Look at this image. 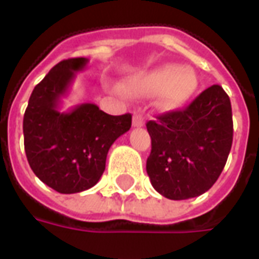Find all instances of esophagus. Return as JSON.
Returning <instances> with one entry per match:
<instances>
[{
	"label": "esophagus",
	"instance_id": "34e87169",
	"mask_svg": "<svg viewBox=\"0 0 259 259\" xmlns=\"http://www.w3.org/2000/svg\"><path fill=\"white\" fill-rule=\"evenodd\" d=\"M133 126L135 127H141L144 126V116L141 113H135L133 115Z\"/></svg>",
	"mask_w": 259,
	"mask_h": 259
}]
</instances>
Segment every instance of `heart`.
I'll return each mask as SVG.
<instances>
[{
	"mask_svg": "<svg viewBox=\"0 0 259 259\" xmlns=\"http://www.w3.org/2000/svg\"><path fill=\"white\" fill-rule=\"evenodd\" d=\"M197 87V76L190 68L178 65H162L135 76L127 81L124 90L133 96H152L159 93L158 105L172 109L193 94Z\"/></svg>",
	"mask_w": 259,
	"mask_h": 259,
	"instance_id": "1",
	"label": "heart"
}]
</instances>
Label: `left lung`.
Masks as SVG:
<instances>
[{"mask_svg":"<svg viewBox=\"0 0 259 259\" xmlns=\"http://www.w3.org/2000/svg\"><path fill=\"white\" fill-rule=\"evenodd\" d=\"M151 154L147 174L169 200H187L211 189L222 174L233 141L229 96L213 84L185 109L147 122Z\"/></svg>","mask_w":259,"mask_h":259,"instance_id":"8db88e82","label":"left lung"}]
</instances>
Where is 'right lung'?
<instances>
[{"label":"right lung","instance_id":"add662e5","mask_svg":"<svg viewBox=\"0 0 259 259\" xmlns=\"http://www.w3.org/2000/svg\"><path fill=\"white\" fill-rule=\"evenodd\" d=\"M87 62V58H70L55 65L34 87L23 116L25 151L31 170L62 194L97 185L113 141L132 126L130 113L112 116L96 104L59 111L61 98Z\"/></svg>","mask_w":259,"mask_h":259}]
</instances>
